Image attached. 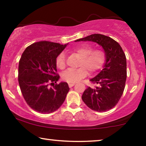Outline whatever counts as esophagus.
<instances>
[{"mask_svg":"<svg viewBox=\"0 0 146 146\" xmlns=\"http://www.w3.org/2000/svg\"><path fill=\"white\" fill-rule=\"evenodd\" d=\"M74 84H75L74 83H69L68 86H69L70 88H72V87H73L74 86Z\"/></svg>","mask_w":146,"mask_h":146,"instance_id":"1","label":"esophagus"}]
</instances>
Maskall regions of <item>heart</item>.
Returning <instances> with one entry per match:
<instances>
[{"mask_svg": "<svg viewBox=\"0 0 146 146\" xmlns=\"http://www.w3.org/2000/svg\"><path fill=\"white\" fill-rule=\"evenodd\" d=\"M93 49L90 44H84L77 47L72 50L80 57L78 66L77 70H68L62 74V79L68 83H76L90 73H94L99 70L102 67L105 62L106 54L102 49ZM56 65L59 69L63 70L66 67V58L64 53L61 52L56 58Z\"/></svg>", "mask_w": 146, "mask_h": 146, "instance_id": "b5f03b06", "label": "heart"}]
</instances>
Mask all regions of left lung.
I'll list each match as a JSON object with an SVG mask.
<instances>
[{"label":"left lung","mask_w":146,"mask_h":146,"mask_svg":"<svg viewBox=\"0 0 146 146\" xmlns=\"http://www.w3.org/2000/svg\"><path fill=\"white\" fill-rule=\"evenodd\" d=\"M92 41L100 45L106 54V62L97 76L90 81L99 86L88 87L84 92L82 99L92 110L102 112L115 106L124 90L127 77L126 58L116 41L100 34H94L76 40Z\"/></svg>","instance_id":"8db88e82"}]
</instances>
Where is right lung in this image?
I'll return each instance as SVG.
<instances>
[{
	"instance_id": "obj_1",
	"label": "right lung",
	"mask_w": 146,
	"mask_h": 146,
	"mask_svg": "<svg viewBox=\"0 0 146 146\" xmlns=\"http://www.w3.org/2000/svg\"><path fill=\"white\" fill-rule=\"evenodd\" d=\"M67 44L38 42L28 46L20 59L18 78L22 94L27 104L38 112H54L65 100L70 90L68 84L54 83L60 78L56 58ZM49 84L53 88H49Z\"/></svg>"
}]
</instances>
